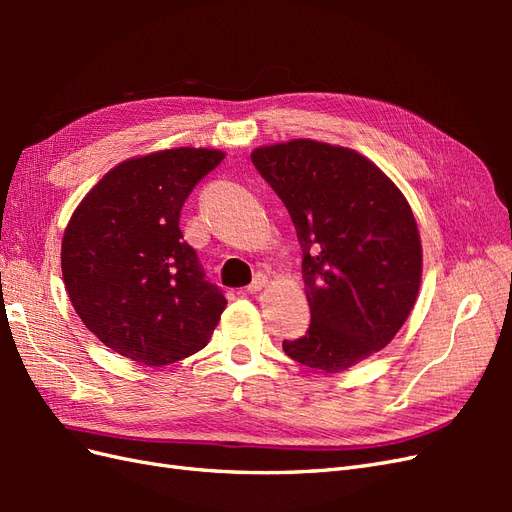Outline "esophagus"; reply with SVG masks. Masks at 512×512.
I'll return each mask as SVG.
<instances>
[{"mask_svg":"<svg viewBox=\"0 0 512 512\" xmlns=\"http://www.w3.org/2000/svg\"><path fill=\"white\" fill-rule=\"evenodd\" d=\"M267 284H269V280H267V275H262V273H258L256 277H254V282L247 286V292L250 294H256V292H260L262 288H267Z\"/></svg>","mask_w":512,"mask_h":512,"instance_id":"1","label":"esophagus"}]
</instances>
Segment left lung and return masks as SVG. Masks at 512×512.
Here are the masks:
<instances>
[{
  "mask_svg": "<svg viewBox=\"0 0 512 512\" xmlns=\"http://www.w3.org/2000/svg\"><path fill=\"white\" fill-rule=\"evenodd\" d=\"M282 198L303 250L309 331L284 352L339 374L404 327L423 277V245L406 196L363 153L312 138L252 151Z\"/></svg>",
  "mask_w": 512,
  "mask_h": 512,
  "instance_id": "obj_1",
  "label": "left lung"
}]
</instances>
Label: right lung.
I'll list each match as a JSON object with an SVG mask.
<instances>
[{
	"instance_id": "right-lung-1",
	"label": "right lung",
	"mask_w": 512,
	"mask_h": 512,
	"mask_svg": "<svg viewBox=\"0 0 512 512\" xmlns=\"http://www.w3.org/2000/svg\"><path fill=\"white\" fill-rule=\"evenodd\" d=\"M226 158L175 147L119 162L74 209L61 275L74 312L104 346L147 367L209 344L226 307L183 241L179 215L196 183Z\"/></svg>"
}]
</instances>
